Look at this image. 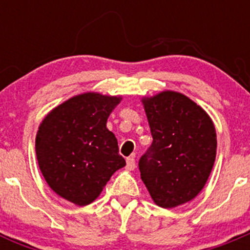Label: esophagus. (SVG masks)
I'll return each instance as SVG.
<instances>
[{"mask_svg": "<svg viewBox=\"0 0 250 250\" xmlns=\"http://www.w3.org/2000/svg\"><path fill=\"white\" fill-rule=\"evenodd\" d=\"M125 168H127L128 170L135 169V160H134V157H128L127 158V165H125Z\"/></svg>", "mask_w": 250, "mask_h": 250, "instance_id": "obj_1", "label": "esophagus"}]
</instances>
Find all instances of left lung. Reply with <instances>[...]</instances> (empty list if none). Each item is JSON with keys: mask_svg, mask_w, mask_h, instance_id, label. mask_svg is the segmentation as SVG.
I'll return each instance as SVG.
<instances>
[{"mask_svg": "<svg viewBox=\"0 0 250 250\" xmlns=\"http://www.w3.org/2000/svg\"><path fill=\"white\" fill-rule=\"evenodd\" d=\"M152 144L139 160L140 176L153 202L174 208L206 185L216 155V133L202 107L176 92L143 100Z\"/></svg>", "mask_w": 250, "mask_h": 250, "instance_id": "obj_1", "label": "left lung"}]
</instances>
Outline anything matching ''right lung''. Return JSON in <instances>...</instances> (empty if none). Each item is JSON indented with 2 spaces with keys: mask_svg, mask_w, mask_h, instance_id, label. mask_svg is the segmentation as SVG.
<instances>
[{
  "mask_svg": "<svg viewBox=\"0 0 250 250\" xmlns=\"http://www.w3.org/2000/svg\"><path fill=\"white\" fill-rule=\"evenodd\" d=\"M121 98L84 93L50 111L36 135L40 169L55 193L77 206L92 203L125 167L107 117Z\"/></svg>",
  "mask_w": 250,
  "mask_h": 250,
  "instance_id": "add662e5",
  "label": "right lung"
}]
</instances>
